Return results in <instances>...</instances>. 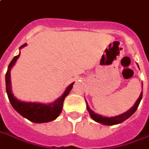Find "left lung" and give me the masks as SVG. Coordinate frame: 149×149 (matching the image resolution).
<instances>
[{"instance_id":"obj_1","label":"left lung","mask_w":149,"mask_h":149,"mask_svg":"<svg viewBox=\"0 0 149 149\" xmlns=\"http://www.w3.org/2000/svg\"><path fill=\"white\" fill-rule=\"evenodd\" d=\"M142 95H143V92L141 91V95L138 98V100H136V102H135V104L133 106V107L131 109H130L129 111L125 112L124 114H120L118 116L116 117H112V118H106V117H102L101 115H99V114H95V112L91 111L90 107L88 105L87 103V109H88V113L91 115V118L93 120H95V122H100L101 124H103V125H115V124H118V123H121V122H124L125 120H126L127 118H129L131 115H133L135 111H136V109L138 107V106L140 104V102L142 99Z\"/></svg>"}]
</instances>
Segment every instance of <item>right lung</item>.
Instances as JSON below:
<instances>
[{"label": "right lung", "instance_id": "add662e5", "mask_svg": "<svg viewBox=\"0 0 149 149\" xmlns=\"http://www.w3.org/2000/svg\"><path fill=\"white\" fill-rule=\"evenodd\" d=\"M25 46H27V43L22 45L20 49ZM19 54H20L14 57L12 61L10 62L8 67L7 72L5 75L6 91H7L8 97L11 104L19 114H21L22 116L26 118L31 122H35V123H44V122H48L56 119L62 111L64 100L65 99V97L69 94L74 83L71 84L66 88L64 94L58 100L50 104H42V103H37V102H24L16 100V98L13 96V93L11 91L10 71H11L12 67L16 63V60L19 57Z\"/></svg>", "mask_w": 149, "mask_h": 149}]
</instances>
